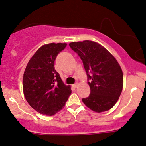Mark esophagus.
Returning <instances> with one entry per match:
<instances>
[{
    "mask_svg": "<svg viewBox=\"0 0 146 146\" xmlns=\"http://www.w3.org/2000/svg\"><path fill=\"white\" fill-rule=\"evenodd\" d=\"M78 85H79V84H78V83H76V84H73V87H75V88H77L78 86Z\"/></svg>",
    "mask_w": 146,
    "mask_h": 146,
    "instance_id": "esophagus-1",
    "label": "esophagus"
}]
</instances>
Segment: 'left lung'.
Returning <instances> with one entry per match:
<instances>
[{"label":"left lung","mask_w":146,"mask_h":146,"mask_svg":"<svg viewBox=\"0 0 146 146\" xmlns=\"http://www.w3.org/2000/svg\"><path fill=\"white\" fill-rule=\"evenodd\" d=\"M70 47L82 61L91 93L82 102L92 111L100 113L111 109L118 101L123 86V74L117 60L105 47L85 40L71 42Z\"/></svg>","instance_id":"1"}]
</instances>
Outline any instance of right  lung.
I'll return each instance as SVG.
<instances>
[{
	"mask_svg": "<svg viewBox=\"0 0 146 146\" xmlns=\"http://www.w3.org/2000/svg\"><path fill=\"white\" fill-rule=\"evenodd\" d=\"M66 43H51L40 47L29 60L23 77V91L27 102L41 114L52 116L64 107L71 94L55 69L56 57Z\"/></svg>",
	"mask_w": 146,
	"mask_h": 146,
	"instance_id": "obj_1",
	"label": "right lung"
}]
</instances>
